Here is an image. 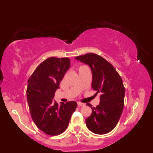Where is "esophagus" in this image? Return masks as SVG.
Here are the masks:
<instances>
[{"instance_id":"obj_1","label":"esophagus","mask_w":153,"mask_h":153,"mask_svg":"<svg viewBox=\"0 0 153 153\" xmlns=\"http://www.w3.org/2000/svg\"><path fill=\"white\" fill-rule=\"evenodd\" d=\"M77 103H78V106H85V103H83L78 102Z\"/></svg>"}]
</instances>
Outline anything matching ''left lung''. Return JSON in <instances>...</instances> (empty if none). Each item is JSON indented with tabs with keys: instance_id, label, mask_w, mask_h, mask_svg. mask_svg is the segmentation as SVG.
Instances as JSON below:
<instances>
[{
	"instance_id": "left-lung-1",
	"label": "left lung",
	"mask_w": 153,
	"mask_h": 153,
	"mask_svg": "<svg viewBox=\"0 0 153 153\" xmlns=\"http://www.w3.org/2000/svg\"><path fill=\"white\" fill-rule=\"evenodd\" d=\"M90 67L92 72V86L96 94H100V103L91 107L92 114L85 119L89 130L104 134L114 129L118 123L124 108L125 89L122 79L111 64L101 56L89 53L75 57Z\"/></svg>"
}]
</instances>
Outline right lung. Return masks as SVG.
I'll list each match as a JSON object with an SVG mask.
<instances>
[{
  "label": "right lung",
  "instance_id": "right-lung-1",
  "mask_svg": "<svg viewBox=\"0 0 153 153\" xmlns=\"http://www.w3.org/2000/svg\"><path fill=\"white\" fill-rule=\"evenodd\" d=\"M70 67L68 57H50L36 68L28 80L26 96L31 118L47 134L54 136L65 130L77 107L75 101L58 103L54 100V93Z\"/></svg>",
  "mask_w": 153,
  "mask_h": 153
}]
</instances>
